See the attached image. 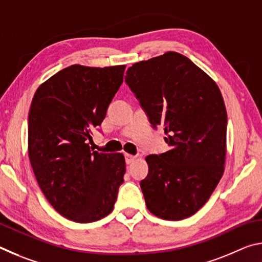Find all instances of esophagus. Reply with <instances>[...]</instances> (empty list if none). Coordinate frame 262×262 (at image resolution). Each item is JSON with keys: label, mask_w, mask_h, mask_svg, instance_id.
<instances>
[{"label": "esophagus", "mask_w": 262, "mask_h": 262, "mask_svg": "<svg viewBox=\"0 0 262 262\" xmlns=\"http://www.w3.org/2000/svg\"><path fill=\"white\" fill-rule=\"evenodd\" d=\"M125 158H126V163H127V164H132V163L134 162L135 159H136V156H134V155L126 154V155H125Z\"/></svg>", "instance_id": "obj_1"}]
</instances>
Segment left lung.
Here are the masks:
<instances>
[{
	"label": "left lung",
	"mask_w": 262,
	"mask_h": 262,
	"mask_svg": "<svg viewBox=\"0 0 262 262\" xmlns=\"http://www.w3.org/2000/svg\"><path fill=\"white\" fill-rule=\"evenodd\" d=\"M125 78L170 147L145 157L149 172L140 184L145 205L159 219H187L209 200L224 173L228 118L220 89L177 52L136 62Z\"/></svg>",
	"instance_id": "obj_1"
}]
</instances>
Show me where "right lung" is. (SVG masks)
I'll return each mask as SVG.
<instances>
[{"instance_id": "obj_1", "label": "right lung", "mask_w": 262, "mask_h": 262, "mask_svg": "<svg viewBox=\"0 0 262 262\" xmlns=\"http://www.w3.org/2000/svg\"><path fill=\"white\" fill-rule=\"evenodd\" d=\"M125 69L73 64L40 84L31 103L28 150L35 179L53 208L77 223L107 216L123 183V155L94 151L88 142Z\"/></svg>"}]
</instances>
